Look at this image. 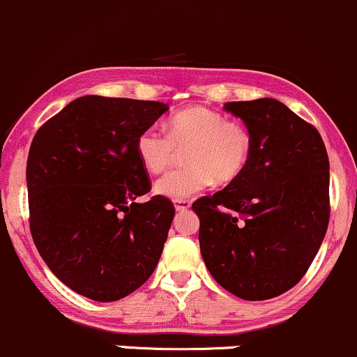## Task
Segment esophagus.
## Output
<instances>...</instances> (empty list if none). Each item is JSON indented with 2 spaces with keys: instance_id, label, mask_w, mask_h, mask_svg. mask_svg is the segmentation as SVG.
I'll return each mask as SVG.
<instances>
[{
  "instance_id": "34e87169",
  "label": "esophagus",
  "mask_w": 357,
  "mask_h": 357,
  "mask_svg": "<svg viewBox=\"0 0 357 357\" xmlns=\"http://www.w3.org/2000/svg\"><path fill=\"white\" fill-rule=\"evenodd\" d=\"M190 208V201H187V199H178V201H175V209H177L178 213H182V211H187V209Z\"/></svg>"
}]
</instances>
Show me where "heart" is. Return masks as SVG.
<instances>
[{
	"label": "heart",
	"instance_id": "heart-1",
	"mask_svg": "<svg viewBox=\"0 0 357 357\" xmlns=\"http://www.w3.org/2000/svg\"><path fill=\"white\" fill-rule=\"evenodd\" d=\"M251 146L244 125L225 120L215 109L192 106L175 113L168 120L167 132L144 128L135 141V153L146 172L161 174L185 149V167L168 172L154 185L156 194L178 201L206 189L213 180L229 183L241 177L249 163Z\"/></svg>",
	"mask_w": 357,
	"mask_h": 357
}]
</instances>
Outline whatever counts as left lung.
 Listing matches in <instances>:
<instances>
[{
  "label": "left lung",
  "mask_w": 357,
  "mask_h": 357,
  "mask_svg": "<svg viewBox=\"0 0 357 357\" xmlns=\"http://www.w3.org/2000/svg\"><path fill=\"white\" fill-rule=\"evenodd\" d=\"M251 135L245 170L192 204L211 277L244 301L292 289L325 238L330 163L318 130L273 98L225 102Z\"/></svg>",
  "instance_id": "left-lung-1"
}]
</instances>
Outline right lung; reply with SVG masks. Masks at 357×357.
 I'll list each match as a JSON object with an SVG mask.
<instances>
[{
	"instance_id": "1",
	"label": "right lung",
	"mask_w": 357,
	"mask_h": 357,
	"mask_svg": "<svg viewBox=\"0 0 357 357\" xmlns=\"http://www.w3.org/2000/svg\"><path fill=\"white\" fill-rule=\"evenodd\" d=\"M168 105L82 96L47 120L27 158L31 234L67 287L112 303L141 287L160 261L175 208L151 190L135 141Z\"/></svg>"
}]
</instances>
